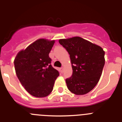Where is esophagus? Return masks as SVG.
I'll return each instance as SVG.
<instances>
[{
  "label": "esophagus",
  "instance_id": "34e87169",
  "mask_svg": "<svg viewBox=\"0 0 122 122\" xmlns=\"http://www.w3.org/2000/svg\"><path fill=\"white\" fill-rule=\"evenodd\" d=\"M60 70H61V71H62V73H63V67L60 68Z\"/></svg>",
  "mask_w": 122,
  "mask_h": 122
}]
</instances>
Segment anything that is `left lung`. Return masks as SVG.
Wrapping results in <instances>:
<instances>
[{
  "mask_svg": "<svg viewBox=\"0 0 122 122\" xmlns=\"http://www.w3.org/2000/svg\"><path fill=\"white\" fill-rule=\"evenodd\" d=\"M59 42L70 54L73 69L72 76L66 79L68 89L77 95L89 93L100 80L105 52L100 46L79 36Z\"/></svg>",
  "mask_w": 122,
  "mask_h": 122,
  "instance_id": "8db88e82",
  "label": "left lung"
}]
</instances>
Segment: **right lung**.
I'll list each match as a JSON object with an SVG mask.
<instances>
[{"label":"right lung","mask_w":122,"mask_h":122,"mask_svg":"<svg viewBox=\"0 0 122 122\" xmlns=\"http://www.w3.org/2000/svg\"><path fill=\"white\" fill-rule=\"evenodd\" d=\"M54 40H37L19 51L14 60L17 77L31 95L42 98L49 95L59 73L51 65L49 54Z\"/></svg>","instance_id":"add662e5"}]
</instances>
